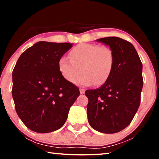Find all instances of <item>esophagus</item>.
<instances>
[{
    "instance_id": "obj_1",
    "label": "esophagus",
    "mask_w": 159,
    "mask_h": 159,
    "mask_svg": "<svg viewBox=\"0 0 159 159\" xmlns=\"http://www.w3.org/2000/svg\"><path fill=\"white\" fill-rule=\"evenodd\" d=\"M85 89H83V88H80V93L83 95V94L85 93Z\"/></svg>"
}]
</instances>
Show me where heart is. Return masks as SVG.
Returning a JSON list of instances; mask_svg holds the SVG:
<instances>
[{"label":"heart","instance_id":"1","mask_svg":"<svg viewBox=\"0 0 159 159\" xmlns=\"http://www.w3.org/2000/svg\"><path fill=\"white\" fill-rule=\"evenodd\" d=\"M69 58L60 59L59 70L64 79L76 84L102 85L109 79L114 71L115 55L107 46L79 44L70 51ZM80 70L83 73L78 77Z\"/></svg>","mask_w":159,"mask_h":159}]
</instances>
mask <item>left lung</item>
<instances>
[{
  "mask_svg": "<svg viewBox=\"0 0 159 159\" xmlns=\"http://www.w3.org/2000/svg\"><path fill=\"white\" fill-rule=\"evenodd\" d=\"M97 41L109 45L114 53L115 64L104 84L98 89L85 91L88 120L97 131L116 133L129 125L140 104L142 64L130 42L114 36Z\"/></svg>",
  "mask_w": 159,
  "mask_h": 159,
  "instance_id": "8db88e82",
  "label": "left lung"
}]
</instances>
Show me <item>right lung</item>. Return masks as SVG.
<instances>
[{"mask_svg": "<svg viewBox=\"0 0 159 159\" xmlns=\"http://www.w3.org/2000/svg\"><path fill=\"white\" fill-rule=\"evenodd\" d=\"M73 45L40 41L21 55L12 71V95L16 112L26 127L39 133L64 125L79 88L61 76L60 59Z\"/></svg>", "mask_w": 159, "mask_h": 159, "instance_id": "add662e5", "label": "right lung"}]
</instances>
